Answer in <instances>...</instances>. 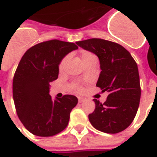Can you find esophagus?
I'll return each instance as SVG.
<instances>
[{
  "mask_svg": "<svg viewBox=\"0 0 157 157\" xmlns=\"http://www.w3.org/2000/svg\"><path fill=\"white\" fill-rule=\"evenodd\" d=\"M78 102H79V103H83V102H85V101L86 100V99L85 98V97L79 96V97H78Z\"/></svg>",
  "mask_w": 157,
  "mask_h": 157,
  "instance_id": "1",
  "label": "esophagus"
}]
</instances>
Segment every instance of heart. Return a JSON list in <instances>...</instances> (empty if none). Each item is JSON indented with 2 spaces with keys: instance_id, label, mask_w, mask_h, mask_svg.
<instances>
[{
  "instance_id": "b5f03b06",
  "label": "heart",
  "mask_w": 157,
  "mask_h": 157,
  "mask_svg": "<svg viewBox=\"0 0 157 157\" xmlns=\"http://www.w3.org/2000/svg\"><path fill=\"white\" fill-rule=\"evenodd\" d=\"M80 58H81L82 63L85 64L86 63H88V62H90V61L92 60H97L96 57L95 55L90 52H86V51H83V52L82 53L81 56H80ZM67 58H65L64 59H63V61L61 62L60 65H59V70L60 71H63L64 69L65 65H66V63H67Z\"/></svg>"
}]
</instances>
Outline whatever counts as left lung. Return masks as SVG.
Listing matches in <instances>:
<instances>
[{
	"instance_id": "1",
	"label": "left lung",
	"mask_w": 157,
	"mask_h": 157,
	"mask_svg": "<svg viewBox=\"0 0 157 157\" xmlns=\"http://www.w3.org/2000/svg\"><path fill=\"white\" fill-rule=\"evenodd\" d=\"M76 44L99 58L101 72L96 86L108 92L104 103L93 99L95 109L88 116L90 124L105 133L122 132L132 123L140 100L136 63L125 48L112 41L91 38Z\"/></svg>"
}]
</instances>
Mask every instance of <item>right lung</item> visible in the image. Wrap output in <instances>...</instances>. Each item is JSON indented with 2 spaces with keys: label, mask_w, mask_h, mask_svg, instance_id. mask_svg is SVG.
Here are the masks:
<instances>
[{
  "label": "right lung",
  "mask_w": 157,
  "mask_h": 157,
  "mask_svg": "<svg viewBox=\"0 0 157 157\" xmlns=\"http://www.w3.org/2000/svg\"><path fill=\"white\" fill-rule=\"evenodd\" d=\"M77 49L75 43L50 40L29 48L21 59L13 81V96L21 122L32 134L52 136L67 126L77 97L66 94L53 100L49 83L58 78L64 57Z\"/></svg>",
  "instance_id": "obj_1"
}]
</instances>
